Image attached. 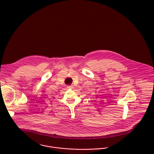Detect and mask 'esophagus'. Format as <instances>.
I'll return each instance as SVG.
<instances>
[{"label":"esophagus","mask_w":154,"mask_h":154,"mask_svg":"<svg viewBox=\"0 0 154 154\" xmlns=\"http://www.w3.org/2000/svg\"><path fill=\"white\" fill-rule=\"evenodd\" d=\"M67 88H69V89H72L73 88V86L72 85H71L70 86H67Z\"/></svg>","instance_id":"esophagus-1"}]
</instances>
